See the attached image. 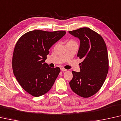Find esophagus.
I'll return each instance as SVG.
<instances>
[{
    "label": "esophagus",
    "mask_w": 121,
    "mask_h": 121,
    "mask_svg": "<svg viewBox=\"0 0 121 121\" xmlns=\"http://www.w3.org/2000/svg\"><path fill=\"white\" fill-rule=\"evenodd\" d=\"M61 71H63V72H65V71H67V69H66L65 68H61Z\"/></svg>",
    "instance_id": "1"
}]
</instances>
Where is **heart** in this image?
<instances>
[{
    "instance_id": "b5f03b06",
    "label": "heart",
    "mask_w": 121,
    "mask_h": 121,
    "mask_svg": "<svg viewBox=\"0 0 121 121\" xmlns=\"http://www.w3.org/2000/svg\"><path fill=\"white\" fill-rule=\"evenodd\" d=\"M71 42H75L73 40H69L68 41L67 43H71Z\"/></svg>"
}]
</instances>
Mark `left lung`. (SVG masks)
<instances>
[{
	"label": "left lung",
	"instance_id": "obj_1",
	"mask_svg": "<svg viewBox=\"0 0 121 121\" xmlns=\"http://www.w3.org/2000/svg\"><path fill=\"white\" fill-rule=\"evenodd\" d=\"M80 41L77 56L82 59L80 72L72 71L69 85L74 92L83 98L95 94L105 82L109 71L107 48L101 36L89 28L69 31Z\"/></svg>",
	"mask_w": 121,
	"mask_h": 121
}]
</instances>
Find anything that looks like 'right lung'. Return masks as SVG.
I'll return each mask as SVG.
<instances>
[{"mask_svg":"<svg viewBox=\"0 0 121 121\" xmlns=\"http://www.w3.org/2000/svg\"><path fill=\"white\" fill-rule=\"evenodd\" d=\"M66 34L65 31H46L35 30L19 38L14 47L12 69L22 87L34 97L48 92L60 72L51 68L45 60L49 49Z\"/></svg>","mask_w":121,"mask_h":121,"instance_id":"1","label":"right lung"}]
</instances>
